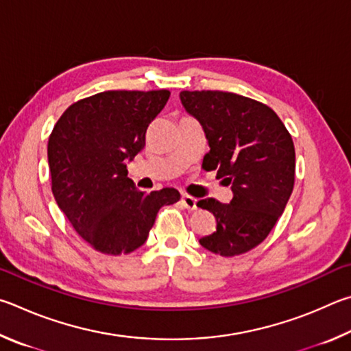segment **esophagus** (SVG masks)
<instances>
[{
	"instance_id": "esophagus-1",
	"label": "esophagus",
	"mask_w": 351,
	"mask_h": 351,
	"mask_svg": "<svg viewBox=\"0 0 351 351\" xmlns=\"http://www.w3.org/2000/svg\"><path fill=\"white\" fill-rule=\"evenodd\" d=\"M180 204H182V206H183V208H186L188 211H194V210H197V199L191 197V195L183 194V195H182V199H180Z\"/></svg>"
}]
</instances>
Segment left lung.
Instances as JSON below:
<instances>
[{
	"label": "left lung",
	"instance_id": "8db88e82",
	"mask_svg": "<svg viewBox=\"0 0 351 351\" xmlns=\"http://www.w3.org/2000/svg\"><path fill=\"white\" fill-rule=\"evenodd\" d=\"M182 104L204 128L210 151L202 168L231 185L230 204L204 199L216 231L200 239L214 254L232 257L265 241L294 186L296 154L274 110L253 98L222 90H182Z\"/></svg>",
	"mask_w": 351,
	"mask_h": 351
}]
</instances>
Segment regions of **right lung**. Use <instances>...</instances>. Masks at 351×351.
Segmentation results:
<instances>
[{
    "mask_svg": "<svg viewBox=\"0 0 351 351\" xmlns=\"http://www.w3.org/2000/svg\"><path fill=\"white\" fill-rule=\"evenodd\" d=\"M169 95L166 89L100 92L71 104L52 129L47 158L53 197L73 230L103 254L140 248L160 208L180 199L174 188L140 191L126 169Z\"/></svg>",
    "mask_w": 351,
    "mask_h": 351,
    "instance_id": "right-lung-1",
    "label": "right lung"
}]
</instances>
